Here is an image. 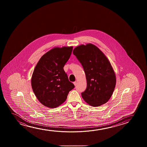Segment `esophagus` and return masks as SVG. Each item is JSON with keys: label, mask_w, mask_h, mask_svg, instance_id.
Returning <instances> with one entry per match:
<instances>
[{"label": "esophagus", "mask_w": 147, "mask_h": 147, "mask_svg": "<svg viewBox=\"0 0 147 147\" xmlns=\"http://www.w3.org/2000/svg\"><path fill=\"white\" fill-rule=\"evenodd\" d=\"M73 84H74L75 86H76V85L77 84L76 81H75V82H73Z\"/></svg>", "instance_id": "1"}]
</instances>
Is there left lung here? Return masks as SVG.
Instances as JSON below:
<instances>
[{
    "mask_svg": "<svg viewBox=\"0 0 147 147\" xmlns=\"http://www.w3.org/2000/svg\"><path fill=\"white\" fill-rule=\"evenodd\" d=\"M73 53L86 75L87 88L81 93L83 98L92 107L106 103L113 95L117 81L109 59L97 47L90 43L76 47Z\"/></svg>",
    "mask_w": 147,
    "mask_h": 147,
    "instance_id": "obj_1",
    "label": "left lung"
}]
</instances>
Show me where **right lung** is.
<instances>
[{
    "instance_id": "add662e5",
    "label": "right lung",
    "mask_w": 147,
    "mask_h": 147,
    "mask_svg": "<svg viewBox=\"0 0 147 147\" xmlns=\"http://www.w3.org/2000/svg\"><path fill=\"white\" fill-rule=\"evenodd\" d=\"M72 50V46L55 47L42 56L34 68L31 78L32 90L45 107H58L75 87L63 68Z\"/></svg>"
}]
</instances>
